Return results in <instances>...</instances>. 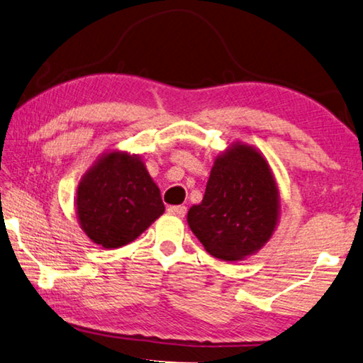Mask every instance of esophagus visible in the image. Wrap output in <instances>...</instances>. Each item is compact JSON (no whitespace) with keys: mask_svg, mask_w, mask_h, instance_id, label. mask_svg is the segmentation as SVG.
I'll list each match as a JSON object with an SVG mask.
<instances>
[{"mask_svg":"<svg viewBox=\"0 0 363 363\" xmlns=\"http://www.w3.org/2000/svg\"><path fill=\"white\" fill-rule=\"evenodd\" d=\"M167 212L172 213V216H177V217H185L186 207L185 206H170Z\"/></svg>","mask_w":363,"mask_h":363,"instance_id":"obj_1","label":"esophagus"}]
</instances>
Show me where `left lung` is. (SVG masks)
<instances>
[{"label": "left lung", "instance_id": "8db88e82", "mask_svg": "<svg viewBox=\"0 0 363 363\" xmlns=\"http://www.w3.org/2000/svg\"><path fill=\"white\" fill-rule=\"evenodd\" d=\"M280 218V191L269 160L235 141L213 160L204 198L186 220L213 257L236 262L259 252Z\"/></svg>", "mask_w": 363, "mask_h": 363}]
</instances>
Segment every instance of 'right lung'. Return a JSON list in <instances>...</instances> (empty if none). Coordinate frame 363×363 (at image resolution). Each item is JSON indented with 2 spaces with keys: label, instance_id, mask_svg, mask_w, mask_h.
I'll use <instances>...</instances> for the list:
<instances>
[{
  "label": "right lung",
  "instance_id": "obj_1",
  "mask_svg": "<svg viewBox=\"0 0 363 363\" xmlns=\"http://www.w3.org/2000/svg\"><path fill=\"white\" fill-rule=\"evenodd\" d=\"M80 228L94 245L117 249L162 216L159 186L138 154L112 150L94 160L77 186Z\"/></svg>",
  "mask_w": 363,
  "mask_h": 363
}]
</instances>
